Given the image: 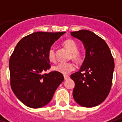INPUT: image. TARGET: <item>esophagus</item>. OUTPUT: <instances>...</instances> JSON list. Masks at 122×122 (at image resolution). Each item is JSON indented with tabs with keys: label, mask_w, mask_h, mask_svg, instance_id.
Listing matches in <instances>:
<instances>
[{
	"label": "esophagus",
	"mask_w": 122,
	"mask_h": 122,
	"mask_svg": "<svg viewBox=\"0 0 122 122\" xmlns=\"http://www.w3.org/2000/svg\"><path fill=\"white\" fill-rule=\"evenodd\" d=\"M64 80H68V79L70 78V76H69L68 75H64Z\"/></svg>",
	"instance_id": "obj_1"
}]
</instances>
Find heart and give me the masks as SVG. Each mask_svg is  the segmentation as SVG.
Wrapping results in <instances>:
<instances>
[{"instance_id": "b5f03b06", "label": "heart", "mask_w": 122, "mask_h": 122, "mask_svg": "<svg viewBox=\"0 0 122 122\" xmlns=\"http://www.w3.org/2000/svg\"><path fill=\"white\" fill-rule=\"evenodd\" d=\"M63 46L69 52H71L70 58L76 62L81 61V54L79 51H78V46L74 41L72 39H67L63 42ZM47 57L48 59L51 62L56 61V52L53 47H51L49 50ZM75 64L73 63H61L53 66L52 70L63 75H67L71 71H73L75 70Z\"/></svg>"}]
</instances>
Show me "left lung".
Here are the masks:
<instances>
[{
	"instance_id": "obj_1",
	"label": "left lung",
	"mask_w": 122,
	"mask_h": 122,
	"mask_svg": "<svg viewBox=\"0 0 122 122\" xmlns=\"http://www.w3.org/2000/svg\"><path fill=\"white\" fill-rule=\"evenodd\" d=\"M71 35L81 41L85 49L80 70L71 75L75 83L73 98L82 107H94L102 103L109 94L114 60L105 41L92 31L80 30L71 32Z\"/></svg>"
}]
</instances>
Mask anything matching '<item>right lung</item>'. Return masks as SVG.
I'll return each mask as SVG.
<instances>
[{"label": "right lung", "instance_id": "1", "mask_svg": "<svg viewBox=\"0 0 122 122\" xmlns=\"http://www.w3.org/2000/svg\"><path fill=\"white\" fill-rule=\"evenodd\" d=\"M65 32H37L23 37L9 59L10 86L17 98L28 107H43L52 100L63 81V74L48 70L47 54L52 45Z\"/></svg>", "mask_w": 122, "mask_h": 122}]
</instances>
